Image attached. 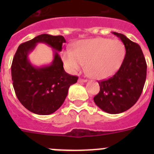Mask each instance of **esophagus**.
I'll return each mask as SVG.
<instances>
[{"label":"esophagus","instance_id":"esophagus-1","mask_svg":"<svg viewBox=\"0 0 154 154\" xmlns=\"http://www.w3.org/2000/svg\"><path fill=\"white\" fill-rule=\"evenodd\" d=\"M79 82H87V79H79Z\"/></svg>","mask_w":154,"mask_h":154}]
</instances>
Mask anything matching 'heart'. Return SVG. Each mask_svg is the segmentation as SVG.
Returning <instances> with one entry per match:
<instances>
[{"label":"heart","instance_id":"1","mask_svg":"<svg viewBox=\"0 0 154 154\" xmlns=\"http://www.w3.org/2000/svg\"><path fill=\"white\" fill-rule=\"evenodd\" d=\"M124 56V45L119 40L96 38L79 41L75 45L73 51L65 50L62 53V60L72 73L80 71L86 64L89 75L104 79L117 72Z\"/></svg>","mask_w":154,"mask_h":154}]
</instances>
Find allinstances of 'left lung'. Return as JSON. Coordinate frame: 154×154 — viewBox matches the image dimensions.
<instances>
[{"mask_svg": "<svg viewBox=\"0 0 154 154\" xmlns=\"http://www.w3.org/2000/svg\"><path fill=\"white\" fill-rule=\"evenodd\" d=\"M112 34L123 42L126 55L117 72L109 79L99 82L100 91L93 99L104 112L118 114L131 108L140 96L146 78V63L138 44L123 34Z\"/></svg>", "mask_w": 154, "mask_h": 154, "instance_id": "1", "label": "left lung"}]
</instances>
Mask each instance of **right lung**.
I'll return each mask as SVG.
<instances>
[{
	"instance_id": "obj_1",
	"label": "right lung",
	"mask_w": 154,
	"mask_h": 154,
	"mask_svg": "<svg viewBox=\"0 0 154 154\" xmlns=\"http://www.w3.org/2000/svg\"><path fill=\"white\" fill-rule=\"evenodd\" d=\"M44 43L53 49L54 58L50 65L35 66L28 55L37 44ZM65 39L62 35L42 34L20 45L11 65L13 86L17 99L27 109L38 115H49L63 104L70 85L77 82V76L65 72L58 51H62Z\"/></svg>"
}]
</instances>
